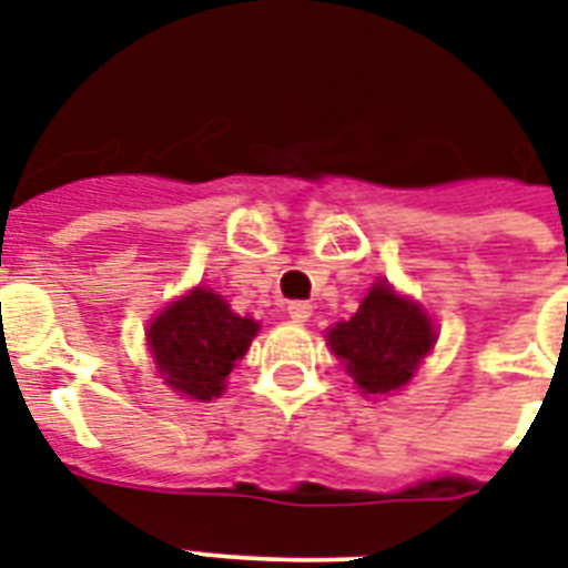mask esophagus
Segmentation results:
<instances>
[{
  "label": "esophagus",
  "instance_id": "1",
  "mask_svg": "<svg viewBox=\"0 0 568 568\" xmlns=\"http://www.w3.org/2000/svg\"><path fill=\"white\" fill-rule=\"evenodd\" d=\"M288 317H292L294 324H303V321H308V315H312V306L308 303H303V300H294V303H288Z\"/></svg>",
  "mask_w": 568,
  "mask_h": 568
}]
</instances>
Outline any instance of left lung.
<instances>
[{
    "label": "left lung",
    "mask_w": 568,
    "mask_h": 568,
    "mask_svg": "<svg viewBox=\"0 0 568 568\" xmlns=\"http://www.w3.org/2000/svg\"><path fill=\"white\" fill-rule=\"evenodd\" d=\"M335 356L347 364L362 394H390L412 379L435 344V329L423 308L376 283L349 321L326 335Z\"/></svg>",
    "instance_id": "1"
}]
</instances>
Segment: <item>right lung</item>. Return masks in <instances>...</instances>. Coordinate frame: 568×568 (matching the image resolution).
<instances>
[{
    "instance_id": "obj_1",
    "label": "right lung",
    "mask_w": 568,
    "mask_h": 568,
    "mask_svg": "<svg viewBox=\"0 0 568 568\" xmlns=\"http://www.w3.org/2000/svg\"><path fill=\"white\" fill-rule=\"evenodd\" d=\"M256 329V321L230 312L219 294L195 288L156 317L149 344L165 385L206 403L221 396L224 379L251 347Z\"/></svg>"
}]
</instances>
